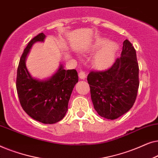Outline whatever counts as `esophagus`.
I'll list each match as a JSON object with an SVG mask.
<instances>
[{"label":"esophagus","mask_w":158,"mask_h":158,"mask_svg":"<svg viewBox=\"0 0 158 158\" xmlns=\"http://www.w3.org/2000/svg\"><path fill=\"white\" fill-rule=\"evenodd\" d=\"M79 77L81 79H83V80H84L86 77V74H85V72H83V71H81V72L79 73Z\"/></svg>","instance_id":"34e87169"}]
</instances>
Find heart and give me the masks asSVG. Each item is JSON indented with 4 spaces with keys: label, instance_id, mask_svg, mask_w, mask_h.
Returning <instances> with one entry per match:
<instances>
[{
    "label": "heart",
    "instance_id": "obj_1",
    "mask_svg": "<svg viewBox=\"0 0 158 158\" xmlns=\"http://www.w3.org/2000/svg\"><path fill=\"white\" fill-rule=\"evenodd\" d=\"M90 49L99 50L95 54L93 58V64L98 70H105L111 66L115 61L118 50V45L116 42L109 41L104 37L95 40Z\"/></svg>",
    "mask_w": 158,
    "mask_h": 158
}]
</instances>
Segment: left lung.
Masks as SVG:
<instances>
[{
  "label": "left lung",
  "mask_w": 158,
  "mask_h": 158,
  "mask_svg": "<svg viewBox=\"0 0 158 158\" xmlns=\"http://www.w3.org/2000/svg\"><path fill=\"white\" fill-rule=\"evenodd\" d=\"M87 81L94 109L99 115L114 120L133 106L139 88L136 51L129 40L123 42L121 57L103 72H90Z\"/></svg>",
  "instance_id": "left-lung-1"
}]
</instances>
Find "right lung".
Masks as SVG:
<instances>
[{"label": "right lung", "mask_w": 158, "mask_h": 158, "mask_svg": "<svg viewBox=\"0 0 158 158\" xmlns=\"http://www.w3.org/2000/svg\"><path fill=\"white\" fill-rule=\"evenodd\" d=\"M46 36L41 33L29 42L19 61L16 90L20 103L30 117L43 124L60 122L68 109V102L75 84L78 82L77 71L65 70L60 63L51 77L44 79L32 76L26 65L30 49L36 42H44Z\"/></svg>", "instance_id": "1"}]
</instances>
